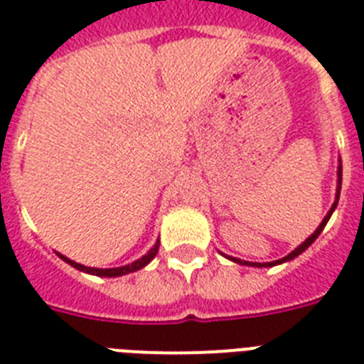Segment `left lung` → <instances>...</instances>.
Returning a JSON list of instances; mask_svg holds the SVG:
<instances>
[{
	"mask_svg": "<svg viewBox=\"0 0 364 364\" xmlns=\"http://www.w3.org/2000/svg\"><path fill=\"white\" fill-rule=\"evenodd\" d=\"M341 185H343V166H341V164H338V185H337V196H335V203H333V207H331V209H329L328 215H326V218L322 220V224L318 225V229H316V231H314V233L311 235L309 239L305 240L304 244H300V246H298V248H296L294 252L289 253V255H287V257L279 259V261H274V262H246V261H240V259H235V257H229V259H231V261H235V262H239V264H248V267H276V264H281V262L291 261V259L298 257V255H300L301 252H305V250L309 248L311 244L314 242V240L318 239V235L322 233V229L326 228V224H328V220L331 218L333 210H335V207H337V203H338V196H341Z\"/></svg>",
	"mask_w": 364,
	"mask_h": 364,
	"instance_id": "8db88e82",
	"label": "left lung"
}]
</instances>
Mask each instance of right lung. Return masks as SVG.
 <instances>
[{"label":"right lung","instance_id":"obj_1","mask_svg":"<svg viewBox=\"0 0 364 364\" xmlns=\"http://www.w3.org/2000/svg\"><path fill=\"white\" fill-rule=\"evenodd\" d=\"M159 252V242L155 244L154 248L149 250L148 253H146L144 257L139 259V261L131 262V264H127V267H120V268H90V267H83V264H79V262H73L70 261L68 257H63V255H59L63 261H66L68 264H72L73 268H77V270H83V272H88V274H96V276H103V277H116V276H124V274H131V272H136L140 270V268H144L146 264H148L151 259L157 255Z\"/></svg>","mask_w":364,"mask_h":364}]
</instances>
